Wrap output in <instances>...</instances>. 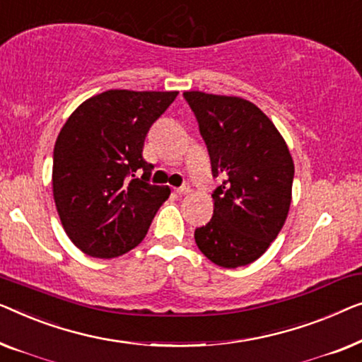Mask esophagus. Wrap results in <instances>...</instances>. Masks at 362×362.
I'll return each mask as SVG.
<instances>
[{"label": "esophagus", "mask_w": 362, "mask_h": 362, "mask_svg": "<svg viewBox=\"0 0 362 362\" xmlns=\"http://www.w3.org/2000/svg\"><path fill=\"white\" fill-rule=\"evenodd\" d=\"M190 190H192V188H190V183L187 182V183H183L182 187L177 188V193H180V195H185V193H188Z\"/></svg>", "instance_id": "34e87169"}]
</instances>
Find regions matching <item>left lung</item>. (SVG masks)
Wrapping results in <instances>:
<instances>
[{"label":"left lung","mask_w":362,"mask_h":362,"mask_svg":"<svg viewBox=\"0 0 362 362\" xmlns=\"http://www.w3.org/2000/svg\"><path fill=\"white\" fill-rule=\"evenodd\" d=\"M211 162L215 210L195 230L200 251L216 266H247L282 230L292 200L293 160L281 132L251 101L185 91Z\"/></svg>","instance_id":"obj_1"}]
</instances>
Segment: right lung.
I'll return each mask as SVG.
<instances>
[{"mask_svg":"<svg viewBox=\"0 0 362 362\" xmlns=\"http://www.w3.org/2000/svg\"><path fill=\"white\" fill-rule=\"evenodd\" d=\"M179 91L108 90L81 103L54 147L52 187L60 221L91 257L131 251L149 230L170 188L152 185L142 157L151 126Z\"/></svg>","mask_w":362,"mask_h":362,"instance_id":"1","label":"right lung"}]
</instances>
